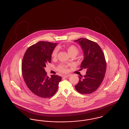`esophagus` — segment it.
Listing matches in <instances>:
<instances>
[{"label":"esophagus","instance_id":"1","mask_svg":"<svg viewBox=\"0 0 129 129\" xmlns=\"http://www.w3.org/2000/svg\"><path fill=\"white\" fill-rule=\"evenodd\" d=\"M70 76V75H62V77H64V78H67L68 77H69Z\"/></svg>","mask_w":129,"mask_h":129}]
</instances>
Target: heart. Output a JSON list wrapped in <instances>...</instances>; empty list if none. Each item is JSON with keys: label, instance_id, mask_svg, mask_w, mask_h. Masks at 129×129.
I'll use <instances>...</instances> for the list:
<instances>
[{"label": "heart", "instance_id": "heart-1", "mask_svg": "<svg viewBox=\"0 0 129 129\" xmlns=\"http://www.w3.org/2000/svg\"><path fill=\"white\" fill-rule=\"evenodd\" d=\"M67 50L70 56L73 55H76L79 52V49L74 45H71L68 46L67 48ZM57 52H58L57 49H54V50L53 51L52 53V57L53 58L56 57L57 55ZM67 66L66 65H65L64 64H61L58 66L57 69L60 72L65 73L67 71Z\"/></svg>", "mask_w": 129, "mask_h": 129}]
</instances>
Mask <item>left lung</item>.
I'll return each instance as SVG.
<instances>
[{
    "mask_svg": "<svg viewBox=\"0 0 129 129\" xmlns=\"http://www.w3.org/2000/svg\"><path fill=\"white\" fill-rule=\"evenodd\" d=\"M79 44L84 54L80 67L86 70V75L78 76L79 80L75 86L81 94H90L95 91L104 80L106 63L103 50L98 44L85 38L74 41Z\"/></svg>",
    "mask_w": 129,
    "mask_h": 129,
    "instance_id": "left-lung-1",
    "label": "left lung"
}]
</instances>
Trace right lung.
<instances>
[{
	"label": "right lung",
	"instance_id": "obj_1",
	"mask_svg": "<svg viewBox=\"0 0 129 129\" xmlns=\"http://www.w3.org/2000/svg\"><path fill=\"white\" fill-rule=\"evenodd\" d=\"M57 45L41 41L26 50L22 63V74L25 83L34 94L48 98L56 92L61 77L57 75L47 76L44 67L51 62L52 53Z\"/></svg>",
	"mask_w": 129,
	"mask_h": 129
}]
</instances>
